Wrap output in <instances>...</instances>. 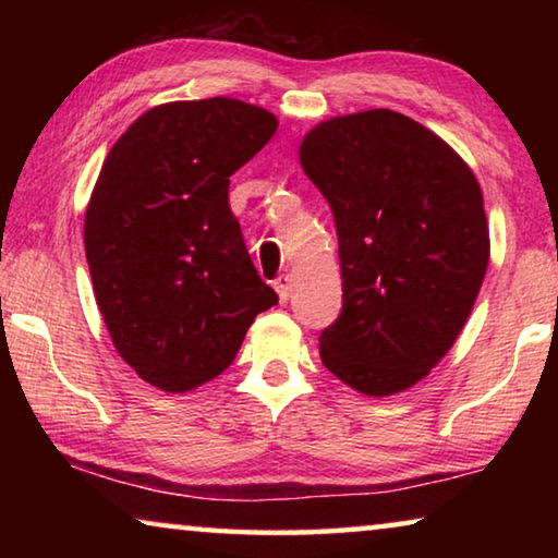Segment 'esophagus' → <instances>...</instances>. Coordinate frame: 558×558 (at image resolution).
Returning <instances> with one entry per match:
<instances>
[{
    "instance_id": "obj_1",
    "label": "esophagus",
    "mask_w": 558,
    "mask_h": 558,
    "mask_svg": "<svg viewBox=\"0 0 558 558\" xmlns=\"http://www.w3.org/2000/svg\"><path fill=\"white\" fill-rule=\"evenodd\" d=\"M272 286H276V292H278L280 302H288L292 298V278L290 276L276 278V282H272Z\"/></svg>"
}]
</instances>
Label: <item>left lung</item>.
Segmentation results:
<instances>
[{
	"label": "left lung",
	"instance_id": "left-lung-1",
	"mask_svg": "<svg viewBox=\"0 0 558 558\" xmlns=\"http://www.w3.org/2000/svg\"><path fill=\"white\" fill-rule=\"evenodd\" d=\"M300 165L335 214L342 266L323 364L366 396L411 389L456 344L485 280L477 179L436 132L384 108L319 122Z\"/></svg>",
	"mask_w": 558,
	"mask_h": 558
}]
</instances>
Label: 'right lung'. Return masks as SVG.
Listing matches in <instances>:
<instances>
[{
	"label": "right lung",
	"mask_w": 558,
	"mask_h": 558,
	"mask_svg": "<svg viewBox=\"0 0 558 558\" xmlns=\"http://www.w3.org/2000/svg\"><path fill=\"white\" fill-rule=\"evenodd\" d=\"M276 130L243 100L165 102L102 162L83 226L93 292L120 356L167 393L216 379L278 305L229 206V177Z\"/></svg>",
	"instance_id": "1"
}]
</instances>
